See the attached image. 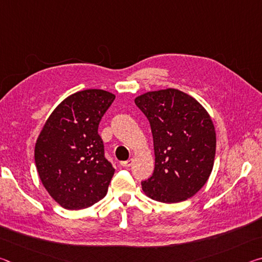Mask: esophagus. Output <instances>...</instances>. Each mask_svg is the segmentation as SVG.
I'll list each match as a JSON object with an SVG mask.
<instances>
[{
	"label": "esophagus",
	"mask_w": 262,
	"mask_h": 262,
	"mask_svg": "<svg viewBox=\"0 0 262 262\" xmlns=\"http://www.w3.org/2000/svg\"><path fill=\"white\" fill-rule=\"evenodd\" d=\"M133 163H134V159L130 158V159H128V161L121 162V163H120V165H121L122 167H129L130 165H133Z\"/></svg>",
	"instance_id": "esophagus-1"
}]
</instances>
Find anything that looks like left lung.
Listing matches in <instances>:
<instances>
[{
    "label": "left lung",
    "instance_id": "8db88e82",
    "mask_svg": "<svg viewBox=\"0 0 262 262\" xmlns=\"http://www.w3.org/2000/svg\"><path fill=\"white\" fill-rule=\"evenodd\" d=\"M135 104L151 127L155 170L142 181L145 195L164 203L187 200L207 183L216 152L215 127L207 110L178 89L149 91Z\"/></svg>",
    "mask_w": 262,
    "mask_h": 262
}]
</instances>
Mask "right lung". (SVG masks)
I'll return each mask as SVG.
<instances>
[{"label":"right lung","instance_id":"1","mask_svg":"<svg viewBox=\"0 0 262 262\" xmlns=\"http://www.w3.org/2000/svg\"><path fill=\"white\" fill-rule=\"evenodd\" d=\"M114 98L100 89L68 96L48 117L35 142L39 178L64 209H84L107 193L114 168L105 158L98 126Z\"/></svg>","mask_w":262,"mask_h":262}]
</instances>
